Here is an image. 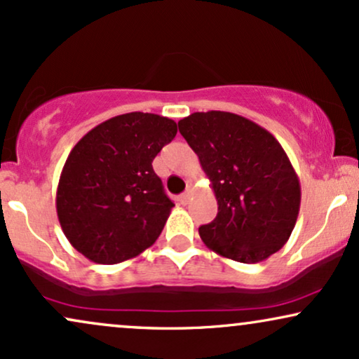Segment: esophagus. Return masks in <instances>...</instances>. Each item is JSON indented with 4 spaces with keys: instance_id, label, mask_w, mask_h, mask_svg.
I'll return each instance as SVG.
<instances>
[{
    "instance_id": "obj_1",
    "label": "esophagus",
    "mask_w": 359,
    "mask_h": 359,
    "mask_svg": "<svg viewBox=\"0 0 359 359\" xmlns=\"http://www.w3.org/2000/svg\"><path fill=\"white\" fill-rule=\"evenodd\" d=\"M178 200H180L181 205H187V203L189 201V191L183 193V194H180V196H178Z\"/></svg>"
}]
</instances>
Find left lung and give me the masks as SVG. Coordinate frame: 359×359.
I'll list each match as a JSON object with an SVG mask.
<instances>
[{"instance_id": "1", "label": "left lung", "mask_w": 359, "mask_h": 359, "mask_svg": "<svg viewBox=\"0 0 359 359\" xmlns=\"http://www.w3.org/2000/svg\"><path fill=\"white\" fill-rule=\"evenodd\" d=\"M178 126L218 201L216 218L200 226L203 243L248 264L280 251L298 219L302 187L278 140L251 119L226 111L193 113Z\"/></svg>"}]
</instances>
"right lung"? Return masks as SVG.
<instances>
[{"label": "right lung", "instance_id": "1", "mask_svg": "<svg viewBox=\"0 0 359 359\" xmlns=\"http://www.w3.org/2000/svg\"><path fill=\"white\" fill-rule=\"evenodd\" d=\"M178 128L153 113H126L88 131L61 171L56 213L74 250L100 264L131 259L161 234L171 208L153 159Z\"/></svg>", "mask_w": 359, "mask_h": 359}]
</instances>
